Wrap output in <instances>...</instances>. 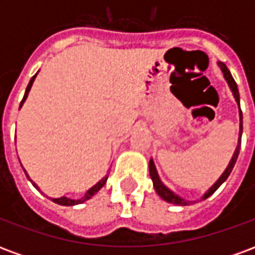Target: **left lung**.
<instances>
[{"label":"left lung","instance_id":"obj_1","mask_svg":"<svg viewBox=\"0 0 255 255\" xmlns=\"http://www.w3.org/2000/svg\"><path fill=\"white\" fill-rule=\"evenodd\" d=\"M219 67L221 68V72L224 73V78L227 80V83L230 86L231 91H232V94H234V98H235L236 104L239 106V120H241V124H239V139H238V146H236L235 149V153L232 155V158H231L230 164L228 166L225 168V171L223 172V175L219 177V180L214 183L212 187L209 188L208 191L203 194V197L201 199H206L209 198L212 194H213L217 188L223 184V183L228 179L230 176V173L232 172L234 169V166H235V162L238 160V155H239V150H241V140H242V132H243V116H242V111H241V100H239V90H238V86H236L235 80L232 78V75H231L230 69L227 68L224 63H219ZM149 171H150V177H151V180H153V186H154V190L157 191V194L160 195L164 201L169 203H173V205H179V206H187V205H191L194 203L195 201H186V199H183L182 197H179L176 195L175 192L171 191L169 188L166 187L164 183L161 182L160 176H158V173H157V169H155V165H154V161L150 160L149 161Z\"/></svg>","mask_w":255,"mask_h":255}]
</instances>
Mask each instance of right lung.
<instances>
[{"instance_id":"1","label":"right lung","mask_w":255,"mask_h":255,"mask_svg":"<svg viewBox=\"0 0 255 255\" xmlns=\"http://www.w3.org/2000/svg\"><path fill=\"white\" fill-rule=\"evenodd\" d=\"M36 75H38V72H36L35 75L32 76V78H31L30 83H28V86H27V89H25L24 97H23V100H21V102H20V108L23 106V104H24V101L27 100V97H28V93H30L31 87H32V83H34V80H35ZM23 171L25 172V169H23ZM25 175H27V172H25ZM27 177H28V180H30V182L32 183V180H31L30 176H28V175H27ZM106 180H108V175H106L105 177H102V179H101L100 182L97 183V184H94V186H93V187L90 188V190H87V192L84 194L83 197L79 198V199H71V198H67V197L50 198V199H52V201H53V202H54V203H58V205H61V206H73V205H79V203H83V202H86L87 199H90V198L93 197V195H95L97 192L100 191L101 188H102V187H104V186H105ZM32 184H34V187L38 188V186H36L35 183H32ZM38 190H39V188H38Z\"/></svg>"}]
</instances>
